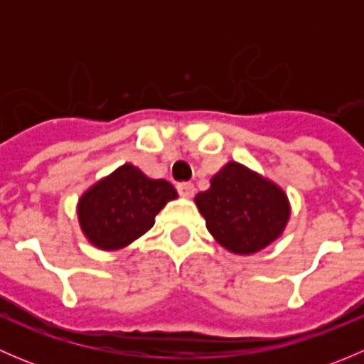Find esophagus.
Returning a JSON list of instances; mask_svg holds the SVG:
<instances>
[{"label": "esophagus", "mask_w": 364, "mask_h": 364, "mask_svg": "<svg viewBox=\"0 0 364 364\" xmlns=\"http://www.w3.org/2000/svg\"><path fill=\"white\" fill-rule=\"evenodd\" d=\"M178 192L181 193L185 199H190V197H193V192H196V188H193L192 183H179Z\"/></svg>", "instance_id": "1"}]
</instances>
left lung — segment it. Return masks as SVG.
<instances>
[{
  "mask_svg": "<svg viewBox=\"0 0 364 364\" xmlns=\"http://www.w3.org/2000/svg\"><path fill=\"white\" fill-rule=\"evenodd\" d=\"M196 205L216 243L236 255H252L280 240L291 203L278 183L240 161H227Z\"/></svg>",
  "mask_w": 364,
  "mask_h": 364,
  "instance_id": "8db88e82",
  "label": "left lung"
}]
</instances>
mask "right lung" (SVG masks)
<instances>
[{
    "label": "right lung",
    "mask_w": 364,
    "mask_h": 364,
    "mask_svg": "<svg viewBox=\"0 0 364 364\" xmlns=\"http://www.w3.org/2000/svg\"><path fill=\"white\" fill-rule=\"evenodd\" d=\"M174 199L178 192L167 179L148 178L128 161L93 183L77 200L75 213L84 237L95 248L116 252L144 236Z\"/></svg>",
    "instance_id": "1"
}]
</instances>
